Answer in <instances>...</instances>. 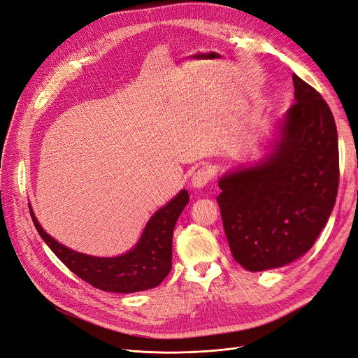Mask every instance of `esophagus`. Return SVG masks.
<instances>
[{
	"mask_svg": "<svg viewBox=\"0 0 358 358\" xmlns=\"http://www.w3.org/2000/svg\"><path fill=\"white\" fill-rule=\"evenodd\" d=\"M211 179H213V171L207 167H201V169H198L195 173L192 175L191 185L194 188L199 189V188H204Z\"/></svg>",
	"mask_w": 358,
	"mask_h": 358,
	"instance_id": "1",
	"label": "esophagus"
}]
</instances>
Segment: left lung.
Here are the masks:
<instances>
[{
    "mask_svg": "<svg viewBox=\"0 0 358 358\" xmlns=\"http://www.w3.org/2000/svg\"><path fill=\"white\" fill-rule=\"evenodd\" d=\"M280 139L254 167L226 173L217 203L234 259L250 271L289 264L316 242L339 183L338 132L322 95L292 75Z\"/></svg>",
    "mask_w": 358,
    "mask_h": 358,
    "instance_id": "left-lung-1",
    "label": "left lung"
}]
</instances>
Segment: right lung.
<instances>
[{
    "label": "right lung",
    "instance_id": "right-lung-1",
    "mask_svg": "<svg viewBox=\"0 0 358 358\" xmlns=\"http://www.w3.org/2000/svg\"><path fill=\"white\" fill-rule=\"evenodd\" d=\"M188 201V192L182 189L155 211L135 248L119 257H92L62 245L41 227L31 207L29 211L41 238L76 276L101 291L131 294L159 287L169 275L175 224Z\"/></svg>",
    "mask_w": 358,
    "mask_h": 358
}]
</instances>
